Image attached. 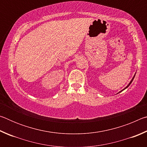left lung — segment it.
I'll use <instances>...</instances> for the list:
<instances>
[{
    "label": "left lung",
    "instance_id": "left-lung-1",
    "mask_svg": "<svg viewBox=\"0 0 147 147\" xmlns=\"http://www.w3.org/2000/svg\"><path fill=\"white\" fill-rule=\"evenodd\" d=\"M134 77H135V75H134V77H133V78H132V79H131V80L130 81V83H129V84H128V85L127 86H126V88H124V89H125L126 88H128V87L129 86H130V84H131V82H132V81H133V80H134ZM124 89H123V90H124ZM122 91H123V90H122ZM120 92H121V91H120Z\"/></svg>",
    "mask_w": 147,
    "mask_h": 147
}]
</instances>
